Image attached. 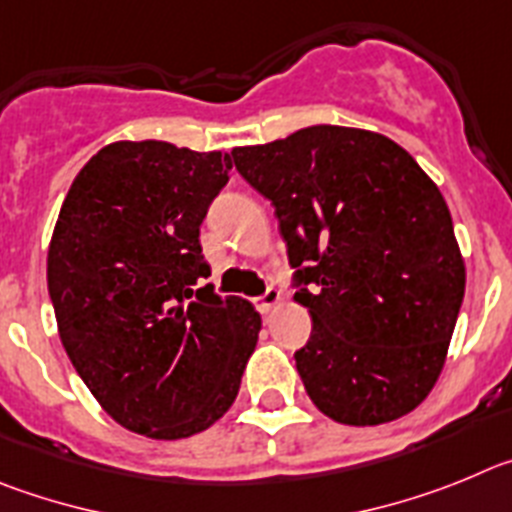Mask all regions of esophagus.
I'll return each instance as SVG.
<instances>
[{"label":"esophagus","instance_id":"34e87169","mask_svg":"<svg viewBox=\"0 0 512 512\" xmlns=\"http://www.w3.org/2000/svg\"><path fill=\"white\" fill-rule=\"evenodd\" d=\"M280 290L278 288H267L260 298H255V306L260 313H270L280 303Z\"/></svg>","mask_w":512,"mask_h":512}]
</instances>
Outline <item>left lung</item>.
Returning a JSON list of instances; mask_svg holds the SVG:
<instances>
[{
  "label": "left lung",
  "instance_id": "8db88e82",
  "mask_svg": "<svg viewBox=\"0 0 512 512\" xmlns=\"http://www.w3.org/2000/svg\"><path fill=\"white\" fill-rule=\"evenodd\" d=\"M239 176L273 201L311 336L298 375L321 413L377 426L436 385L464 298L449 206L385 135L336 124L234 147Z\"/></svg>",
  "mask_w": 512,
  "mask_h": 512
}]
</instances>
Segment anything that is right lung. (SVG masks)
Wrapping results in <instances>:
<instances>
[{
    "label": "right lung",
    "instance_id": "1",
    "mask_svg": "<svg viewBox=\"0 0 512 512\" xmlns=\"http://www.w3.org/2000/svg\"><path fill=\"white\" fill-rule=\"evenodd\" d=\"M229 170L222 153L112 142L71 183L50 239L63 347L101 408L150 439L219 421L255 352L260 313L201 285V222Z\"/></svg>",
    "mask_w": 512,
    "mask_h": 512
}]
</instances>
